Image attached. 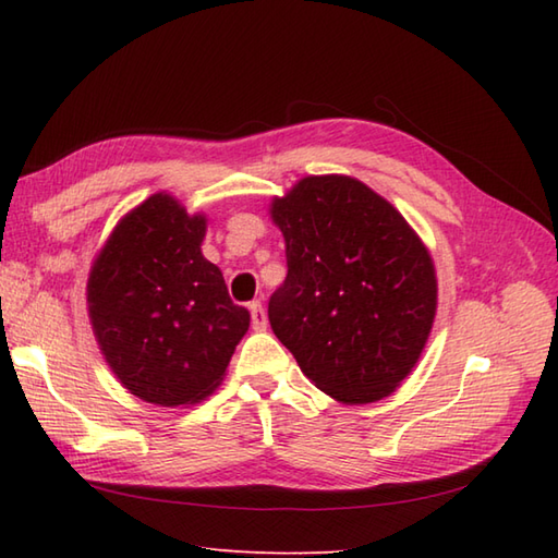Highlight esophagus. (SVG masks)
<instances>
[{
	"mask_svg": "<svg viewBox=\"0 0 558 558\" xmlns=\"http://www.w3.org/2000/svg\"><path fill=\"white\" fill-rule=\"evenodd\" d=\"M248 312H252V328L254 330H266L268 328V316L264 312V306H260V302H252Z\"/></svg>",
	"mask_w": 558,
	"mask_h": 558,
	"instance_id": "obj_1",
	"label": "esophagus"
}]
</instances>
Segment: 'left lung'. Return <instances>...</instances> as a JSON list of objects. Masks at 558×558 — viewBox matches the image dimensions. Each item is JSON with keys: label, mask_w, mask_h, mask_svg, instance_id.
Wrapping results in <instances>:
<instances>
[{"label": "left lung", "mask_w": 558, "mask_h": 558, "mask_svg": "<svg viewBox=\"0 0 558 558\" xmlns=\"http://www.w3.org/2000/svg\"><path fill=\"white\" fill-rule=\"evenodd\" d=\"M268 213L288 254V278L268 302L272 333L342 405L388 398L434 326L429 248L390 201L348 174L302 177Z\"/></svg>", "instance_id": "left-lung-1"}]
</instances>
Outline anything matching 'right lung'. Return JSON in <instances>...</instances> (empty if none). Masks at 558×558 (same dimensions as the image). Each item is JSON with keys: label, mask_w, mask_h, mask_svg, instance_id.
<instances>
[{"label": "right lung", "mask_w": 558, "mask_h": 558, "mask_svg": "<svg viewBox=\"0 0 558 558\" xmlns=\"http://www.w3.org/2000/svg\"><path fill=\"white\" fill-rule=\"evenodd\" d=\"M206 228V213L158 192L120 218L88 272V318L105 362L129 393L160 408L206 400L252 322L201 252Z\"/></svg>", "instance_id": "1"}]
</instances>
